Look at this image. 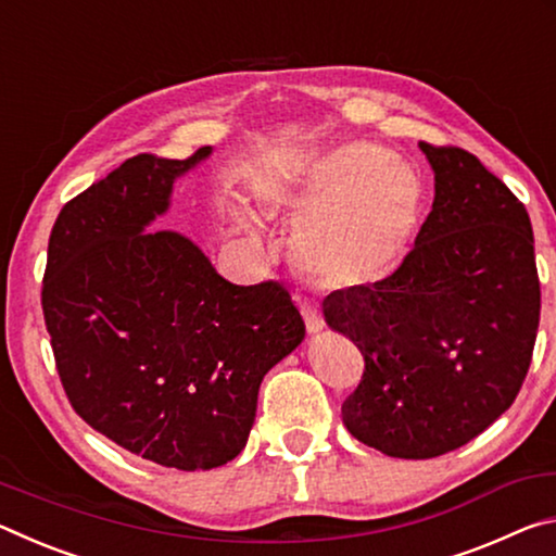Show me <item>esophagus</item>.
<instances>
[{
    "label": "esophagus",
    "mask_w": 556,
    "mask_h": 556,
    "mask_svg": "<svg viewBox=\"0 0 556 556\" xmlns=\"http://www.w3.org/2000/svg\"><path fill=\"white\" fill-rule=\"evenodd\" d=\"M301 316H304V324H306V331H308V333L316 336V333L324 331L326 321H324V316L318 314L316 306H312V304H301Z\"/></svg>",
    "instance_id": "esophagus-1"
}]
</instances>
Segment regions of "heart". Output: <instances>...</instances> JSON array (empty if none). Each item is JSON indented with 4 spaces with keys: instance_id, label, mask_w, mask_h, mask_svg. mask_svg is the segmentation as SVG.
<instances>
[{
    "instance_id": "1",
    "label": "heart",
    "mask_w": 556,
    "mask_h": 556,
    "mask_svg": "<svg viewBox=\"0 0 556 556\" xmlns=\"http://www.w3.org/2000/svg\"><path fill=\"white\" fill-rule=\"evenodd\" d=\"M271 211L299 220L291 252L301 269L336 289L390 279L409 255L425 188L409 164L372 142L308 154L262 193ZM238 223L257 232L250 215Z\"/></svg>"
}]
</instances>
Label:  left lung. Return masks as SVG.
<instances>
[{
    "mask_svg": "<svg viewBox=\"0 0 556 556\" xmlns=\"http://www.w3.org/2000/svg\"><path fill=\"white\" fill-rule=\"evenodd\" d=\"M419 149L434 203L414 250L380 285L324 299L326 324L365 357L343 425L394 458H434L491 427L522 388L540 326L525 205L464 149Z\"/></svg>",
    "mask_w": 556,
    "mask_h": 556,
    "instance_id": "8db88e82",
    "label": "left lung"
}]
</instances>
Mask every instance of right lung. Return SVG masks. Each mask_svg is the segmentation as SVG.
Masks as SVG:
<instances>
[{"instance_id": "add662e5", "label": "right lung", "mask_w": 556, "mask_h": 556, "mask_svg": "<svg viewBox=\"0 0 556 556\" xmlns=\"http://www.w3.org/2000/svg\"><path fill=\"white\" fill-rule=\"evenodd\" d=\"M213 154H139L55 220L43 318L73 409L152 464L211 470L248 444L262 378L304 341L277 281L238 287L174 230L147 232Z\"/></svg>"}]
</instances>
